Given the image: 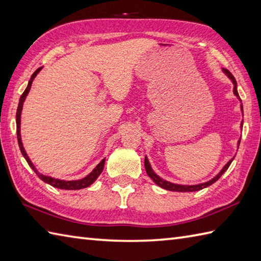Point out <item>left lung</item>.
<instances>
[{"label": "left lung", "instance_id": "left-lung-1", "mask_svg": "<svg viewBox=\"0 0 261 261\" xmlns=\"http://www.w3.org/2000/svg\"><path fill=\"white\" fill-rule=\"evenodd\" d=\"M223 72H224V74L225 75L231 80L232 81V83H233V93H234L236 95H237V98L241 101V99H240V97H239V93H238V89H237V81H236V79H234V76L232 75L231 74V72L228 71V70H226V68H223L222 70ZM241 110L243 111V107H242V103H241ZM242 125H243V121L241 123V128H242ZM240 141L241 140H239L238 141V146L240 145ZM233 159L234 158H232L230 161H228L224 167H223V169L221 170V171L217 173L214 178L213 179H211L210 181H206V182H203V184H198V185H178V184H172V182H170V181H167V180H164V179H162L161 177H159V175L153 171V169H152V167H151V164H150V162H148V159L145 156V160H144V166H145V170H146V173H147V175L148 177H150L153 181H154V184H156L159 187H161V188H163V189H167V190H170V191H180V193H186V191H198V190H201V189H204V188H206V187H208V186H211V185H213L214 182H216L217 180H219L220 178H221V175L224 173L226 170L228 169V167H230V164L232 163V161H233Z\"/></svg>", "mask_w": 261, "mask_h": 261}]
</instances>
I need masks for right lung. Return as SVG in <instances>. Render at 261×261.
Masks as SVG:
<instances>
[{
  "mask_svg": "<svg viewBox=\"0 0 261 261\" xmlns=\"http://www.w3.org/2000/svg\"><path fill=\"white\" fill-rule=\"evenodd\" d=\"M42 67H39L38 70H36V72L31 75L29 82H28V86H27L24 92L22 93V95L20 97L19 100V106H18V109H17V136H18V143H19V147H20V151L22 153L23 158L25 159V161L28 162L29 167L34 170L36 172V174L38 175V177L42 180V181L48 184L53 187L55 188H60V189H66V190H77V189H83V188H87L89 186H91L97 178L100 175V173L102 172L103 167H105V162H106V159H103L102 161H101L97 167H95L91 172H90L87 177H84L80 180H70V181H66V180H61V179H56V178H53L49 177V175H45L40 173L38 170L36 169V167L33 164V162L30 161V159L28 156V154L25 153L24 151V147L22 145V142H21V134H20V121H21V111H22V107H23V102L27 98V95H28L29 91H30V88H31V84H33L34 79L37 76V74L40 72Z\"/></svg>",
  "mask_w": 261,
  "mask_h": 261,
  "instance_id": "1",
  "label": "right lung"
}]
</instances>
